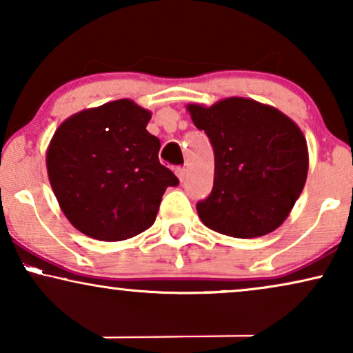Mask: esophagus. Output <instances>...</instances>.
Returning <instances> with one entry per match:
<instances>
[{
    "instance_id": "esophagus-1",
    "label": "esophagus",
    "mask_w": 353,
    "mask_h": 353,
    "mask_svg": "<svg viewBox=\"0 0 353 353\" xmlns=\"http://www.w3.org/2000/svg\"><path fill=\"white\" fill-rule=\"evenodd\" d=\"M175 173H176L178 180H180L181 183L185 181V178H186V168H183V167H178L176 170H175Z\"/></svg>"
}]
</instances>
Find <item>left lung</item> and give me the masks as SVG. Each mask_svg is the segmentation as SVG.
Returning <instances> with one entry per match:
<instances>
[{"mask_svg": "<svg viewBox=\"0 0 353 353\" xmlns=\"http://www.w3.org/2000/svg\"><path fill=\"white\" fill-rule=\"evenodd\" d=\"M188 112L215 156L214 188L196 205L202 223L243 239L276 230L307 180L301 128L278 109L248 98H226L210 108L188 104Z\"/></svg>", "mask_w": 353, "mask_h": 353, "instance_id": "left-lung-1", "label": "left lung"}]
</instances>
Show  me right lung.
Segmentation results:
<instances>
[{
  "instance_id": "obj_1",
  "label": "right lung",
  "mask_w": 353,
  "mask_h": 353,
  "mask_svg": "<svg viewBox=\"0 0 353 353\" xmlns=\"http://www.w3.org/2000/svg\"><path fill=\"white\" fill-rule=\"evenodd\" d=\"M151 112L130 99L64 120L46 151L48 176L67 220L99 241L133 238L156 221L178 178L159 162Z\"/></svg>"
}]
</instances>
